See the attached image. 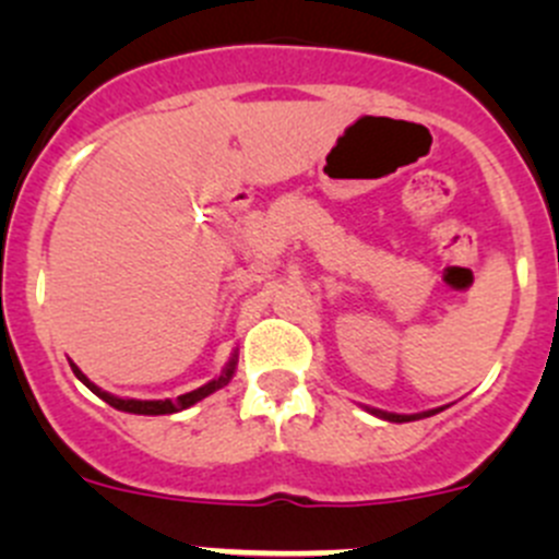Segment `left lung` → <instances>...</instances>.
Returning <instances> with one entry per match:
<instances>
[{"label": "left lung", "instance_id": "left-lung-1", "mask_svg": "<svg viewBox=\"0 0 559 559\" xmlns=\"http://www.w3.org/2000/svg\"><path fill=\"white\" fill-rule=\"evenodd\" d=\"M368 411H370V414H373V416H381V419H386V421H414V419H425V416L438 414V411H443V408L425 411V414H411V416H405V414H389V411H379V408H368Z\"/></svg>", "mask_w": 559, "mask_h": 559}]
</instances>
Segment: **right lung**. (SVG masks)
Wrapping results in <instances>:
<instances>
[{"mask_svg": "<svg viewBox=\"0 0 559 559\" xmlns=\"http://www.w3.org/2000/svg\"><path fill=\"white\" fill-rule=\"evenodd\" d=\"M235 365H238V354H233V359H229V362H227V368L222 370V376H218V379L207 381L205 386L194 389V392H186V394H180L178 400H123V397H116V394H110V392H103V389H99L97 384H92V381H88L86 376L81 373V368H78L75 362H70V368H72V373H75L78 379L83 381V384H86L88 389H92V392L97 394V397H103L107 405H112V408H118V411H127V414L162 416V414H178V411H183V408H189V405L200 403L202 397H207V394H213V392H216V389L227 386V384H229V379H233V376H235Z\"/></svg>", "mask_w": 559, "mask_h": 559, "instance_id": "add662e5", "label": "right lung"}]
</instances>
